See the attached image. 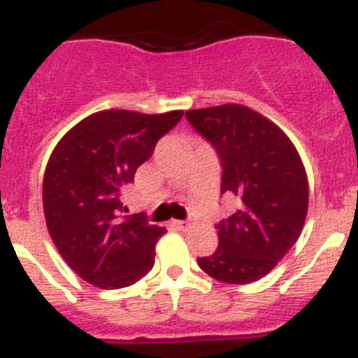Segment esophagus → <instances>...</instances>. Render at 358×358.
Masks as SVG:
<instances>
[{
	"label": "esophagus",
	"instance_id": "obj_1",
	"mask_svg": "<svg viewBox=\"0 0 358 358\" xmlns=\"http://www.w3.org/2000/svg\"><path fill=\"white\" fill-rule=\"evenodd\" d=\"M172 226H173V227H177V229H186V227H188L189 224L186 222V220H173Z\"/></svg>",
	"mask_w": 358,
	"mask_h": 358
}]
</instances>
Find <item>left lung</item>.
Wrapping results in <instances>:
<instances>
[{"mask_svg": "<svg viewBox=\"0 0 358 358\" xmlns=\"http://www.w3.org/2000/svg\"><path fill=\"white\" fill-rule=\"evenodd\" d=\"M186 120L215 148L220 195L236 211L217 224L218 248L197 258L222 283L260 280L299 238L308 210V181L292 141L271 120L238 103L186 110Z\"/></svg>", "mask_w": 358, "mask_h": 358, "instance_id": "obj_1", "label": "left lung"}]
</instances>
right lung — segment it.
I'll use <instances>...</instances> for the list:
<instances>
[{
  "mask_svg": "<svg viewBox=\"0 0 358 358\" xmlns=\"http://www.w3.org/2000/svg\"><path fill=\"white\" fill-rule=\"evenodd\" d=\"M181 118L182 110H100L52 152L43 182L46 226L66 264L91 285L123 289L154 265L156 242L166 229L150 226L141 213L125 217L122 192Z\"/></svg>",
  "mask_w": 358,
  "mask_h": 358,
  "instance_id": "obj_1",
  "label": "right lung"
}]
</instances>
